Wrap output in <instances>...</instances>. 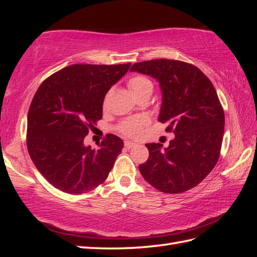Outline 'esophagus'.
<instances>
[{
    "instance_id": "esophagus-1",
    "label": "esophagus",
    "mask_w": 257,
    "mask_h": 257,
    "mask_svg": "<svg viewBox=\"0 0 257 257\" xmlns=\"http://www.w3.org/2000/svg\"><path fill=\"white\" fill-rule=\"evenodd\" d=\"M135 146H136V144L133 143V141H130V140H125L124 141V147L127 149H132L133 147H135Z\"/></svg>"
}]
</instances>
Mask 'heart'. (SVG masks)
<instances>
[{
    "label": "heart",
    "mask_w": 257,
    "mask_h": 257,
    "mask_svg": "<svg viewBox=\"0 0 257 257\" xmlns=\"http://www.w3.org/2000/svg\"><path fill=\"white\" fill-rule=\"evenodd\" d=\"M128 86L130 90L133 91L135 97H137L141 94H144L146 91H152V86L151 80L146 77V76H135L134 78L128 81ZM148 122V120L145 117H135V118H129L120 124V132L124 134L125 136H129V137H137L143 132V127Z\"/></svg>",
    "instance_id": "heart-1"
}]
</instances>
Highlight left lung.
I'll use <instances>...</instances> for the list:
<instances>
[{
  "mask_svg": "<svg viewBox=\"0 0 257 257\" xmlns=\"http://www.w3.org/2000/svg\"><path fill=\"white\" fill-rule=\"evenodd\" d=\"M130 72L156 79L161 90L158 120L174 138L165 148L147 144L149 158L139 166L148 183L165 193L194 188L219 160L224 111L211 80L194 65L173 59L135 63Z\"/></svg>",
  "mask_w": 257,
  "mask_h": 257,
  "instance_id": "left-lung-1",
  "label": "left lung"
}]
</instances>
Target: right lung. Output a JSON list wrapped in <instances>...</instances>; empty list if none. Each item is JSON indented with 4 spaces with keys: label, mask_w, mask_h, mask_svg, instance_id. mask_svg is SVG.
I'll use <instances>...</instances> for the list:
<instances>
[{
    "label": "right lung",
    "mask_w": 257,
    "mask_h": 257,
    "mask_svg": "<svg viewBox=\"0 0 257 257\" xmlns=\"http://www.w3.org/2000/svg\"><path fill=\"white\" fill-rule=\"evenodd\" d=\"M130 65H72L43 81L35 92L27 114V150L53 187L80 194L107 179L123 141L109 134L92 149L85 137L102 118L108 90Z\"/></svg>",
    "instance_id": "1"
}]
</instances>
